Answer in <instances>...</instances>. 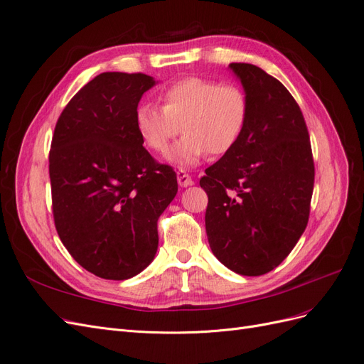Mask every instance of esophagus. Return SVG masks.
<instances>
[{
    "label": "esophagus",
    "instance_id": "obj_1",
    "mask_svg": "<svg viewBox=\"0 0 364 364\" xmlns=\"http://www.w3.org/2000/svg\"><path fill=\"white\" fill-rule=\"evenodd\" d=\"M178 182H179V185L181 186H188V185H193V179H191V176L186 173L185 170H178Z\"/></svg>",
    "mask_w": 364,
    "mask_h": 364
}]
</instances>
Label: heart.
Masks as SVG:
<instances>
[{"instance_id":"obj_1","label":"heart","mask_w":364,"mask_h":364,"mask_svg":"<svg viewBox=\"0 0 364 364\" xmlns=\"http://www.w3.org/2000/svg\"><path fill=\"white\" fill-rule=\"evenodd\" d=\"M162 107L141 103L135 111L139 138L155 153H167L173 139L185 134L171 161L193 165L209 156H223L243 136L249 123V97L240 86L206 77H183L159 91Z\"/></svg>"}]
</instances>
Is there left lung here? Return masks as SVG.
Segmentation results:
<instances>
[{"label":"left lung","instance_id":"8db88e82","mask_svg":"<svg viewBox=\"0 0 364 364\" xmlns=\"http://www.w3.org/2000/svg\"><path fill=\"white\" fill-rule=\"evenodd\" d=\"M249 97L238 144L205 170L208 243L245 277L278 267L310 217L314 161L299 105L279 80L250 63H230Z\"/></svg>","mask_w":364,"mask_h":364}]
</instances>
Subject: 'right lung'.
I'll list each match as a JSON object with an SVG mask.
<instances>
[{
  "label": "right lung",
  "mask_w": 364,
  "mask_h": 364,
  "mask_svg": "<svg viewBox=\"0 0 364 364\" xmlns=\"http://www.w3.org/2000/svg\"><path fill=\"white\" fill-rule=\"evenodd\" d=\"M155 85L142 73H103L62 111L50 149L54 226L70 255L103 279L144 270L158 218L178 193L173 167L142 147L135 111Z\"/></svg>",
  "instance_id": "1"
}]
</instances>
